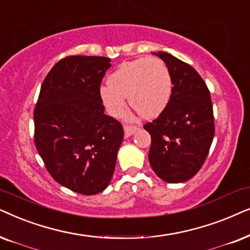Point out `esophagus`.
Here are the masks:
<instances>
[{
    "label": "esophagus",
    "mask_w": 250,
    "mask_h": 250,
    "mask_svg": "<svg viewBox=\"0 0 250 250\" xmlns=\"http://www.w3.org/2000/svg\"><path fill=\"white\" fill-rule=\"evenodd\" d=\"M123 129H125V138H128V137H130V136L134 134V132L137 130V128L136 127H134V125H125V127H123Z\"/></svg>",
    "instance_id": "1"
}]
</instances>
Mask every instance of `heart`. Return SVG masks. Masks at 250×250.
Here are the masks:
<instances>
[{
    "label": "heart",
    "mask_w": 250,
    "mask_h": 250,
    "mask_svg": "<svg viewBox=\"0 0 250 250\" xmlns=\"http://www.w3.org/2000/svg\"><path fill=\"white\" fill-rule=\"evenodd\" d=\"M101 99L112 116L125 112V97L144 118H155L167 107L172 92V79L160 58H139L125 62L108 76L101 88Z\"/></svg>",
    "instance_id": "obj_1"
}]
</instances>
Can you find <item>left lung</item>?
Wrapping results in <instances>:
<instances>
[{
	"mask_svg": "<svg viewBox=\"0 0 250 250\" xmlns=\"http://www.w3.org/2000/svg\"><path fill=\"white\" fill-rule=\"evenodd\" d=\"M154 55L170 71L172 92L165 111L144 125L152 138L148 160L162 181L183 183L200 170L214 139L210 92L192 66L170 53Z\"/></svg>",
	"mask_w": 250,
	"mask_h": 250,
	"instance_id": "8db88e82",
	"label": "left lung"
}]
</instances>
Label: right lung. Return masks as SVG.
Here are the masks:
<instances>
[{"mask_svg": "<svg viewBox=\"0 0 250 250\" xmlns=\"http://www.w3.org/2000/svg\"><path fill=\"white\" fill-rule=\"evenodd\" d=\"M111 59L69 56L50 69L34 111V141L46 170L84 195L107 188L123 141L121 123L104 114L101 83Z\"/></svg>", "mask_w": 250, "mask_h": 250, "instance_id": "1", "label": "right lung"}]
</instances>
